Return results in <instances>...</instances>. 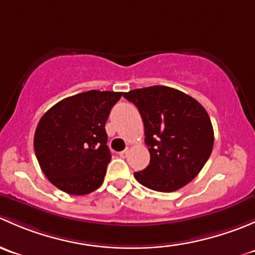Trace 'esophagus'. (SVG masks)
Segmentation results:
<instances>
[{"mask_svg":"<svg viewBox=\"0 0 255 255\" xmlns=\"http://www.w3.org/2000/svg\"><path fill=\"white\" fill-rule=\"evenodd\" d=\"M128 153H129V150H128V149H125V150L121 151L120 156H122V158H126V156L128 155Z\"/></svg>","mask_w":255,"mask_h":255,"instance_id":"esophagus-1","label":"esophagus"}]
</instances>
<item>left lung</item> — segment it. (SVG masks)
<instances>
[{"mask_svg": "<svg viewBox=\"0 0 255 255\" xmlns=\"http://www.w3.org/2000/svg\"><path fill=\"white\" fill-rule=\"evenodd\" d=\"M144 123L149 165L134 177L154 191L173 192L201 171L213 148V128L206 110L189 95L168 86L125 92Z\"/></svg>", "mask_w": 255, "mask_h": 255, "instance_id": "1", "label": "left lung"}]
</instances>
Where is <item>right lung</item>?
Masks as SVG:
<instances>
[{
	"label": "right lung",
	"instance_id": "right-lung-1",
	"mask_svg": "<svg viewBox=\"0 0 255 255\" xmlns=\"http://www.w3.org/2000/svg\"><path fill=\"white\" fill-rule=\"evenodd\" d=\"M122 92H81L61 100L40 118L34 151L49 181L70 195L99 189L111 153L105 125Z\"/></svg>",
	"mask_w": 255,
	"mask_h": 255
}]
</instances>
